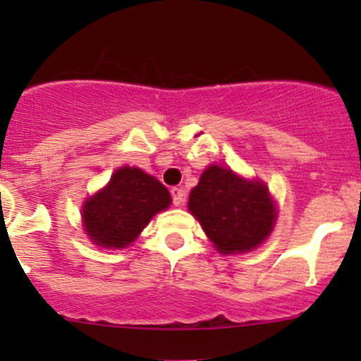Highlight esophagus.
<instances>
[{
	"label": "esophagus",
	"instance_id": "obj_1",
	"mask_svg": "<svg viewBox=\"0 0 361 361\" xmlns=\"http://www.w3.org/2000/svg\"><path fill=\"white\" fill-rule=\"evenodd\" d=\"M171 197H173L174 206H183V202H185V190H183V188L174 187L173 190H171Z\"/></svg>",
	"mask_w": 361,
	"mask_h": 361
}]
</instances>
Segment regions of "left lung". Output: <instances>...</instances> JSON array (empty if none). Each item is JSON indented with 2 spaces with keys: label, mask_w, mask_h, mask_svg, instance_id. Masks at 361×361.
<instances>
[{
  "label": "left lung",
  "mask_w": 361,
  "mask_h": 361,
  "mask_svg": "<svg viewBox=\"0 0 361 361\" xmlns=\"http://www.w3.org/2000/svg\"><path fill=\"white\" fill-rule=\"evenodd\" d=\"M188 209L221 253L257 248L271 234L276 207L260 181L239 178L234 171L209 166L190 192Z\"/></svg>",
  "instance_id": "left-lung-1"
}]
</instances>
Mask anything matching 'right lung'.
Here are the masks:
<instances>
[{
	"mask_svg": "<svg viewBox=\"0 0 361 361\" xmlns=\"http://www.w3.org/2000/svg\"><path fill=\"white\" fill-rule=\"evenodd\" d=\"M169 202V192L159 180L137 167H122L104 190L85 202L83 224L97 246L126 248Z\"/></svg>",
	"mask_w": 361,
	"mask_h": 361,
	"instance_id": "add662e5",
	"label": "right lung"
}]
</instances>
